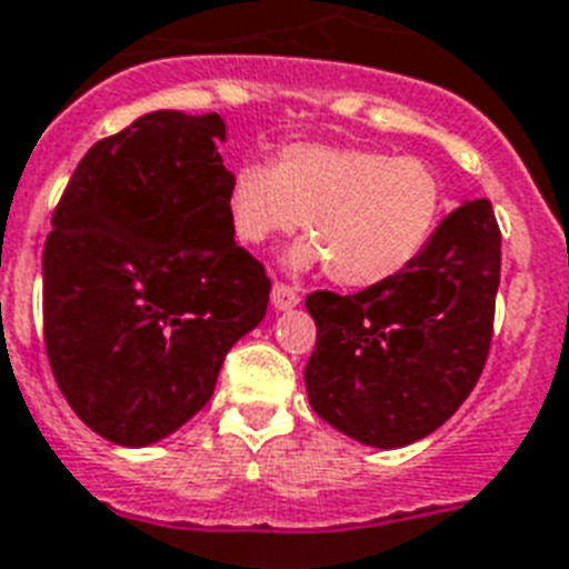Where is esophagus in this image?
Instances as JSON below:
<instances>
[{
  "label": "esophagus",
  "mask_w": 569,
  "mask_h": 569,
  "mask_svg": "<svg viewBox=\"0 0 569 569\" xmlns=\"http://www.w3.org/2000/svg\"><path fill=\"white\" fill-rule=\"evenodd\" d=\"M298 303H301V295L295 292L292 286L274 283V289H271V307L274 310H292Z\"/></svg>",
  "instance_id": "obj_1"
}]
</instances>
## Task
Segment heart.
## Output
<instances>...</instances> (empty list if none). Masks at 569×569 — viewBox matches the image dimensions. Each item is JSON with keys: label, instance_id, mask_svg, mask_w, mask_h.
<instances>
[{"label": "heart", "instance_id": "heart-1", "mask_svg": "<svg viewBox=\"0 0 569 569\" xmlns=\"http://www.w3.org/2000/svg\"><path fill=\"white\" fill-rule=\"evenodd\" d=\"M449 206L446 182L416 156L372 147L289 144L274 168L244 162L227 191L232 232L266 244L307 227L286 253L292 271L328 266L342 286H378L413 266Z\"/></svg>", "mask_w": 569, "mask_h": 569}]
</instances>
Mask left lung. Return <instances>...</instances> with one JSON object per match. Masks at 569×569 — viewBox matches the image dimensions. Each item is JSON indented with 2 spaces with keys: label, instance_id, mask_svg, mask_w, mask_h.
<instances>
[{
  "label": "left lung",
  "instance_id": "left-lung-1",
  "mask_svg": "<svg viewBox=\"0 0 569 569\" xmlns=\"http://www.w3.org/2000/svg\"><path fill=\"white\" fill-rule=\"evenodd\" d=\"M502 266L490 200H463L431 244L387 283L312 292V410L351 440L401 449L433 433L481 378Z\"/></svg>",
  "mask_w": 569,
  "mask_h": 569
}]
</instances>
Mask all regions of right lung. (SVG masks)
Segmentation results:
<instances>
[{"label":"right lung","instance_id":"1","mask_svg":"<svg viewBox=\"0 0 569 569\" xmlns=\"http://www.w3.org/2000/svg\"><path fill=\"white\" fill-rule=\"evenodd\" d=\"M221 141V114H141L84 153L52 214L49 366L76 416L118 446L189 422L266 319L271 280L232 239Z\"/></svg>","mask_w":569,"mask_h":569}]
</instances>
